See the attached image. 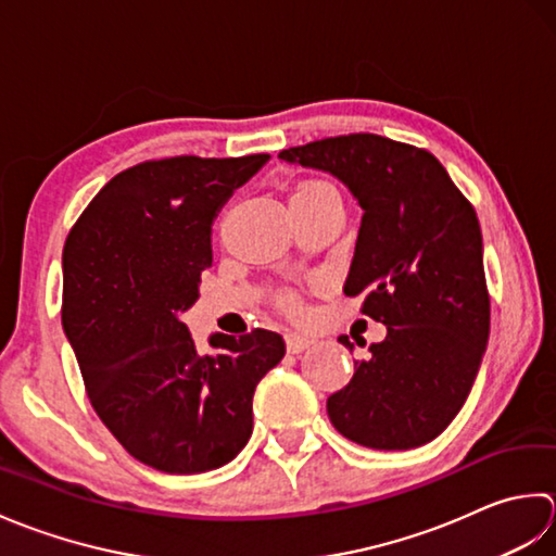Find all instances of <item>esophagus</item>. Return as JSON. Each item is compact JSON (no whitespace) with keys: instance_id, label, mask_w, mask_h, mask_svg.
Segmentation results:
<instances>
[{"instance_id":"obj_1","label":"esophagus","mask_w":556,"mask_h":556,"mask_svg":"<svg viewBox=\"0 0 556 556\" xmlns=\"http://www.w3.org/2000/svg\"><path fill=\"white\" fill-rule=\"evenodd\" d=\"M312 343H314V341H312V338H307V336H300V333H288V336H286L288 353H292V355H300L302 350H307Z\"/></svg>"}]
</instances>
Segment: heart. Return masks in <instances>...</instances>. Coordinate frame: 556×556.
<instances>
[{
	"mask_svg": "<svg viewBox=\"0 0 556 556\" xmlns=\"http://www.w3.org/2000/svg\"><path fill=\"white\" fill-rule=\"evenodd\" d=\"M314 187H321V182H304V185H300V187H298V191H304V189H314ZM282 302H286V307H288V309H292V312L298 309V302H294L292 298H282Z\"/></svg>",
	"mask_w": 556,
	"mask_h": 556,
	"instance_id": "1",
	"label": "heart"
}]
</instances>
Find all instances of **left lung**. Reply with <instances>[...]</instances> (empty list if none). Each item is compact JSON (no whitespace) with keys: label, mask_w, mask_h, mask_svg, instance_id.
Returning a JSON list of instances; mask_svg holds the SVG:
<instances>
[{"label":"left lung","mask_w":556,"mask_h":556,"mask_svg":"<svg viewBox=\"0 0 556 556\" xmlns=\"http://www.w3.org/2000/svg\"><path fill=\"white\" fill-rule=\"evenodd\" d=\"M278 157L350 189L362 223L343 292L365 294L362 312L387 326L348 387L328 395V417L367 448L427 444L466 403L490 338L475 208L432 153L387 136H336Z\"/></svg>","instance_id":"obj_1"}]
</instances>
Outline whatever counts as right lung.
<instances>
[{
    "mask_svg": "<svg viewBox=\"0 0 556 556\" xmlns=\"http://www.w3.org/2000/svg\"><path fill=\"white\" fill-rule=\"evenodd\" d=\"M179 155L124 169L66 237L62 326L103 425L173 475L220 468L254 429L256 383L286 355L274 331L213 333L199 353L182 314L213 262L211 225L268 163Z\"/></svg>",
    "mask_w": 556,
    "mask_h": 556,
    "instance_id": "1",
    "label": "right lung"
}]
</instances>
